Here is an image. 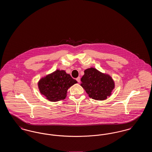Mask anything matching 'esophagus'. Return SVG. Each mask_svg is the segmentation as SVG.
Wrapping results in <instances>:
<instances>
[{"label": "esophagus", "mask_w": 152, "mask_h": 152, "mask_svg": "<svg viewBox=\"0 0 152 152\" xmlns=\"http://www.w3.org/2000/svg\"><path fill=\"white\" fill-rule=\"evenodd\" d=\"M76 80H77V81L78 83H80V77H77V78H76Z\"/></svg>", "instance_id": "obj_1"}]
</instances>
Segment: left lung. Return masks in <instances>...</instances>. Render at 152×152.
Returning <instances> with one entry per match:
<instances>
[{
    "mask_svg": "<svg viewBox=\"0 0 152 152\" xmlns=\"http://www.w3.org/2000/svg\"><path fill=\"white\" fill-rule=\"evenodd\" d=\"M81 81V86L89 97L96 100L107 99L110 96L115 87V81L109 75L92 67L84 71Z\"/></svg>",
    "mask_w": 152,
    "mask_h": 152,
    "instance_id": "8db88e82",
    "label": "left lung"
}]
</instances>
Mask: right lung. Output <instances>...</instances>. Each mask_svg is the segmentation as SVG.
Instances as JSON below:
<instances>
[{
  "label": "right lung",
  "instance_id": "1",
  "mask_svg": "<svg viewBox=\"0 0 152 152\" xmlns=\"http://www.w3.org/2000/svg\"><path fill=\"white\" fill-rule=\"evenodd\" d=\"M77 83L64 70L57 69L42 77L38 81V88L40 94L52 102L65 99L68 89Z\"/></svg>",
  "mask_w": 152,
  "mask_h": 152
}]
</instances>
